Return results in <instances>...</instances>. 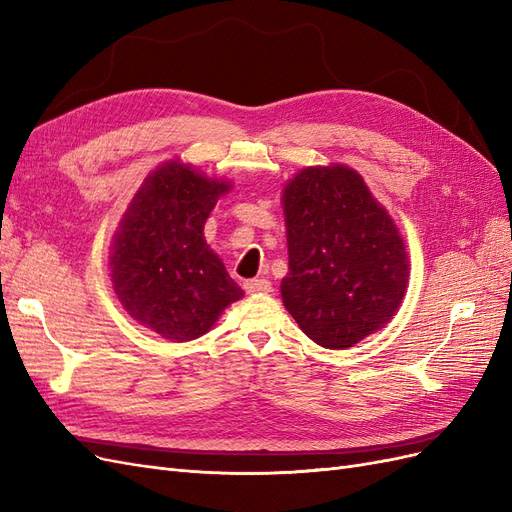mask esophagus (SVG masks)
<instances>
[{"instance_id": "34e87169", "label": "esophagus", "mask_w": 512, "mask_h": 512, "mask_svg": "<svg viewBox=\"0 0 512 512\" xmlns=\"http://www.w3.org/2000/svg\"><path fill=\"white\" fill-rule=\"evenodd\" d=\"M247 294H267L271 292V282L269 280H247L243 284Z\"/></svg>"}]
</instances>
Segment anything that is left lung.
<instances>
[{
  "instance_id": "left-lung-1",
  "label": "left lung",
  "mask_w": 512,
  "mask_h": 512,
  "mask_svg": "<svg viewBox=\"0 0 512 512\" xmlns=\"http://www.w3.org/2000/svg\"><path fill=\"white\" fill-rule=\"evenodd\" d=\"M288 275L282 299L322 348L344 350L382 329L408 288V254L395 222L356 170L309 166L282 196Z\"/></svg>"
}]
</instances>
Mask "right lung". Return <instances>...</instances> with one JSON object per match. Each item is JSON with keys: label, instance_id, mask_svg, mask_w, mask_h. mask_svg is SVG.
Segmentation results:
<instances>
[{"label": "right lung", "instance_id": "right-lung-1", "mask_svg": "<svg viewBox=\"0 0 512 512\" xmlns=\"http://www.w3.org/2000/svg\"><path fill=\"white\" fill-rule=\"evenodd\" d=\"M230 181L179 160L147 175L111 245V280L123 309L158 335L190 342L243 297L205 241V222Z\"/></svg>", "mask_w": 512, "mask_h": 512}]
</instances>
